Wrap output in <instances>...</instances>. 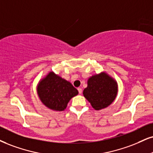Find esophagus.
Masks as SVG:
<instances>
[{
  "label": "esophagus",
  "mask_w": 153,
  "mask_h": 153,
  "mask_svg": "<svg viewBox=\"0 0 153 153\" xmlns=\"http://www.w3.org/2000/svg\"><path fill=\"white\" fill-rule=\"evenodd\" d=\"M77 89H78L79 93V94H82V88H77Z\"/></svg>",
  "instance_id": "1"
}]
</instances>
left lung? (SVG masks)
Wrapping results in <instances>:
<instances>
[{
	"instance_id": "obj_1",
	"label": "left lung",
	"mask_w": 153,
	"mask_h": 153,
	"mask_svg": "<svg viewBox=\"0 0 153 153\" xmlns=\"http://www.w3.org/2000/svg\"><path fill=\"white\" fill-rule=\"evenodd\" d=\"M87 84L83 94L96 110L106 108L116 99L118 92L117 83L106 74L92 76L88 79Z\"/></svg>"
}]
</instances>
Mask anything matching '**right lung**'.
<instances>
[{
	"label": "right lung",
	"mask_w": 153,
	"mask_h": 153,
	"mask_svg": "<svg viewBox=\"0 0 153 153\" xmlns=\"http://www.w3.org/2000/svg\"><path fill=\"white\" fill-rule=\"evenodd\" d=\"M37 94L41 101L47 107L62 111L67 108L69 100L78 94V91L70 82L51 71L39 82Z\"/></svg>",
	"instance_id": "add662e5"
}]
</instances>
